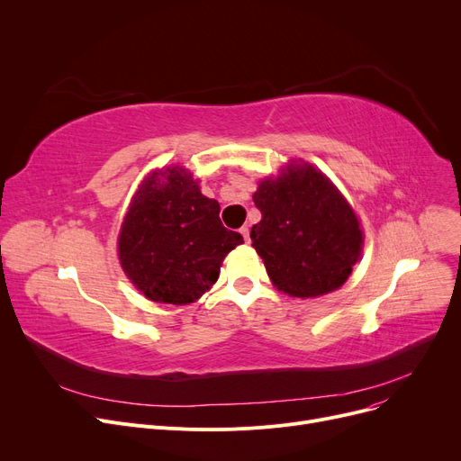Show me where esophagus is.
<instances>
[{
	"mask_svg": "<svg viewBox=\"0 0 461 461\" xmlns=\"http://www.w3.org/2000/svg\"><path fill=\"white\" fill-rule=\"evenodd\" d=\"M239 231H240V235H243V239L247 240V243H250V228H249V226H243Z\"/></svg>",
	"mask_w": 461,
	"mask_h": 461,
	"instance_id": "1",
	"label": "esophagus"
}]
</instances>
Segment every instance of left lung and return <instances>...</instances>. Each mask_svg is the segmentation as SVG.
Instances as JSON below:
<instances>
[{
	"label": "left lung",
	"mask_w": 461,
	"mask_h": 461,
	"mask_svg": "<svg viewBox=\"0 0 461 461\" xmlns=\"http://www.w3.org/2000/svg\"><path fill=\"white\" fill-rule=\"evenodd\" d=\"M261 221L252 247L280 292L320 297L340 287L360 258L362 231L349 203L310 164H289L254 192Z\"/></svg>",
	"instance_id": "1"
}]
</instances>
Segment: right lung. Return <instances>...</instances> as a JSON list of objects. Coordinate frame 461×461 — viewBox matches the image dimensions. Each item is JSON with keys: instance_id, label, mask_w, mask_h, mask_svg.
Returning <instances> with one entry per match:
<instances>
[{"instance_id": "1", "label": "right lung", "mask_w": 461, "mask_h": 461, "mask_svg": "<svg viewBox=\"0 0 461 461\" xmlns=\"http://www.w3.org/2000/svg\"><path fill=\"white\" fill-rule=\"evenodd\" d=\"M218 212V202L205 198L183 167H167L141 185L121 228L119 259L145 297L186 304L216 282L222 259L243 243Z\"/></svg>"}]
</instances>
